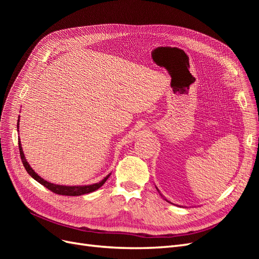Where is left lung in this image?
<instances>
[{
  "mask_svg": "<svg viewBox=\"0 0 259 259\" xmlns=\"http://www.w3.org/2000/svg\"><path fill=\"white\" fill-rule=\"evenodd\" d=\"M155 188H156V187H155ZM156 190H158V191H159V189H158V188H156ZM159 193H160V191H159ZM160 194L162 195V193H160ZM162 197H163V195H162ZM163 199H164V197H163ZM164 200H166V199H164ZM166 201H167V200H166ZM167 202H169V201H167ZM169 203H170V202H169ZM171 204H173V203H171Z\"/></svg>",
  "mask_w": 259,
  "mask_h": 259,
  "instance_id": "left-lung-1",
  "label": "left lung"
}]
</instances>
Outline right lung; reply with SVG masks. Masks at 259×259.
I'll list each match as a JSON object with an SVG mask.
<instances>
[{
    "instance_id": "obj_1",
    "label": "right lung",
    "mask_w": 259,
    "mask_h": 259,
    "mask_svg": "<svg viewBox=\"0 0 259 259\" xmlns=\"http://www.w3.org/2000/svg\"><path fill=\"white\" fill-rule=\"evenodd\" d=\"M19 120H20V115L18 117V122H17V131H19ZM18 145H19L20 158H21L23 166H25V168L27 170V173L33 179H35L37 183H40L41 185H43L45 188H48V189H50L54 193H57V194H60V195H72V197H73V195H82V194H86V193H91L93 191H96L97 189H99V188L106 183V180L109 178V176L111 175V174L107 175L103 180H100L99 183L93 184V185H86V186H62V185L53 184V183L48 182V180L43 179L41 176H38L35 173V171L32 169V167L30 166V164L26 160L25 154H23L20 139H18Z\"/></svg>"
}]
</instances>
